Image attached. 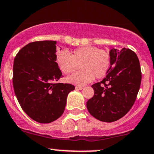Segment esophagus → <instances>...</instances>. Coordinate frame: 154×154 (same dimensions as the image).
Listing matches in <instances>:
<instances>
[{
	"label": "esophagus",
	"instance_id": "obj_1",
	"mask_svg": "<svg viewBox=\"0 0 154 154\" xmlns=\"http://www.w3.org/2000/svg\"><path fill=\"white\" fill-rule=\"evenodd\" d=\"M83 88L82 87H80V86H76L75 87V90H82Z\"/></svg>",
	"mask_w": 154,
	"mask_h": 154
}]
</instances>
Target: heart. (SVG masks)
Segmentation results:
<instances>
[{"label": "heart", "mask_w": 154, "mask_h": 154, "mask_svg": "<svg viewBox=\"0 0 154 154\" xmlns=\"http://www.w3.org/2000/svg\"><path fill=\"white\" fill-rule=\"evenodd\" d=\"M56 63L63 74H68L78 68L81 70L66 78L69 83L83 86L92 82L95 77L100 79L107 74L111 66L110 54L95 46H82L70 53L66 50L56 54Z\"/></svg>", "instance_id": "heart-1"}]
</instances>
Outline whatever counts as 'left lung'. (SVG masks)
<instances>
[{
  "instance_id": "1",
  "label": "left lung",
  "mask_w": 154,
  "mask_h": 154,
  "mask_svg": "<svg viewBox=\"0 0 154 154\" xmlns=\"http://www.w3.org/2000/svg\"><path fill=\"white\" fill-rule=\"evenodd\" d=\"M111 66L100 82L94 84V95L87 102L93 117L110 123L124 117L136 100L142 74L139 59L129 49L109 51Z\"/></svg>"
}]
</instances>
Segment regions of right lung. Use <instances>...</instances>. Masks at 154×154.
<instances>
[{"instance_id": "obj_1", "label": "right lung", "mask_w": 154, "mask_h": 154, "mask_svg": "<svg viewBox=\"0 0 154 154\" xmlns=\"http://www.w3.org/2000/svg\"><path fill=\"white\" fill-rule=\"evenodd\" d=\"M56 41L28 44L17 54L13 66V86L22 109L40 124L62 116L67 96L74 86L59 83L63 77L56 63Z\"/></svg>"}]
</instances>
